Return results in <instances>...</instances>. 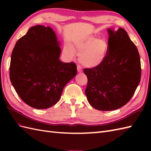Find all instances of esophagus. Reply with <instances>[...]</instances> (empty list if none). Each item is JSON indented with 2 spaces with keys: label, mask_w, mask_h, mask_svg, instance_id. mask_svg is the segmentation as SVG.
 <instances>
[{
  "label": "esophagus",
  "mask_w": 151,
  "mask_h": 151,
  "mask_svg": "<svg viewBox=\"0 0 151 151\" xmlns=\"http://www.w3.org/2000/svg\"><path fill=\"white\" fill-rule=\"evenodd\" d=\"M77 70L78 73H81L82 71V67L81 65H77Z\"/></svg>",
  "instance_id": "1"
}]
</instances>
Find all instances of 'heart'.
Wrapping results in <instances>:
<instances>
[{"label": "heart", "mask_w": 151, "mask_h": 151, "mask_svg": "<svg viewBox=\"0 0 151 151\" xmlns=\"http://www.w3.org/2000/svg\"><path fill=\"white\" fill-rule=\"evenodd\" d=\"M76 49L80 55V61L82 65L93 68L104 62L107 56L108 43L103 38L95 36H88L78 40L75 43ZM65 51L71 56H74V50L69 45L65 46Z\"/></svg>", "instance_id": "1"}]
</instances>
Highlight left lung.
Instances as JSON below:
<instances>
[{"label": "left lung", "mask_w": 151, "mask_h": 151, "mask_svg": "<svg viewBox=\"0 0 151 151\" xmlns=\"http://www.w3.org/2000/svg\"><path fill=\"white\" fill-rule=\"evenodd\" d=\"M107 56L100 65L84 69L85 90L92 107L110 111L123 106L132 97L141 79L138 50L123 28H108Z\"/></svg>", "instance_id": "obj_1"}]
</instances>
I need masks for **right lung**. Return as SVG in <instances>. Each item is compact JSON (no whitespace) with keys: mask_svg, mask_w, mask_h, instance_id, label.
I'll list each match as a JSON object with an SVG mask.
<instances>
[{"mask_svg":"<svg viewBox=\"0 0 151 151\" xmlns=\"http://www.w3.org/2000/svg\"><path fill=\"white\" fill-rule=\"evenodd\" d=\"M59 45L52 28L36 25L13 49L10 81L22 101L34 108L46 109L56 104L64 87L76 75L75 63L60 60Z\"/></svg>","mask_w":151,"mask_h":151,"instance_id":"obj_1","label":"right lung"}]
</instances>
